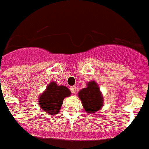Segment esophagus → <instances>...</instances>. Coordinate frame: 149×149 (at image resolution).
<instances>
[{"instance_id":"esophagus-1","label":"esophagus","mask_w":149,"mask_h":149,"mask_svg":"<svg viewBox=\"0 0 149 149\" xmlns=\"http://www.w3.org/2000/svg\"><path fill=\"white\" fill-rule=\"evenodd\" d=\"M70 90H71V92L73 93V94H74L76 92V87L75 86H72V87L70 88Z\"/></svg>"}]
</instances>
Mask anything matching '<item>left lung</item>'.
I'll return each instance as SVG.
<instances>
[{"label": "left lung", "mask_w": 149, "mask_h": 149, "mask_svg": "<svg viewBox=\"0 0 149 149\" xmlns=\"http://www.w3.org/2000/svg\"><path fill=\"white\" fill-rule=\"evenodd\" d=\"M83 107L88 113H93L102 107L103 98L95 81H91L87 84V87L81 89L78 93Z\"/></svg>", "instance_id": "8db88e82"}]
</instances>
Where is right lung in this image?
Listing matches in <instances>:
<instances>
[{
    "label": "right lung",
    "mask_w": 149,
    "mask_h": 149,
    "mask_svg": "<svg viewBox=\"0 0 149 149\" xmlns=\"http://www.w3.org/2000/svg\"><path fill=\"white\" fill-rule=\"evenodd\" d=\"M71 95V92L64 86H57L54 82L49 84L42 94L39 96L40 107L49 115L57 114L60 110L64 98Z\"/></svg>",
    "instance_id": "add662e5"
}]
</instances>
